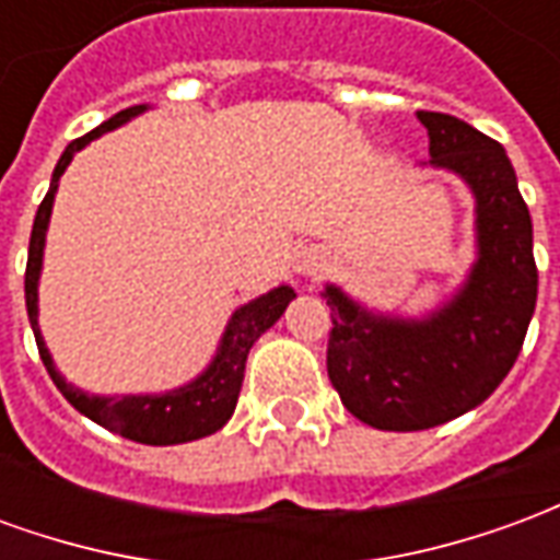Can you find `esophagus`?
<instances>
[{
	"mask_svg": "<svg viewBox=\"0 0 560 560\" xmlns=\"http://www.w3.org/2000/svg\"><path fill=\"white\" fill-rule=\"evenodd\" d=\"M329 255L320 248V245H303L296 255H293V272L303 276V279H312L317 272H324Z\"/></svg>",
	"mask_w": 560,
	"mask_h": 560,
	"instance_id": "34e87169",
	"label": "esophagus"
}]
</instances>
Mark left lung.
Here are the masks:
<instances>
[{
  "label": "left lung",
  "instance_id": "1",
  "mask_svg": "<svg viewBox=\"0 0 560 560\" xmlns=\"http://www.w3.org/2000/svg\"><path fill=\"white\" fill-rule=\"evenodd\" d=\"M429 167L456 173L474 195L477 260L425 317L372 312L327 284V372L341 405L372 429L420 432L492 396L516 363L537 305L534 231L501 143L456 116L417 110Z\"/></svg>",
  "mask_w": 560,
  "mask_h": 560
}]
</instances>
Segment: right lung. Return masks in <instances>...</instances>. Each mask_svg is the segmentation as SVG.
<instances>
[{
    "instance_id": "add662e5",
    "label": "right lung",
    "mask_w": 560,
    "mask_h": 560,
    "mask_svg": "<svg viewBox=\"0 0 560 560\" xmlns=\"http://www.w3.org/2000/svg\"><path fill=\"white\" fill-rule=\"evenodd\" d=\"M147 110V104L128 107L110 116L107 122L98 128H92L90 135H83L74 143H68L62 159L56 164L54 179H50V191L42 200V207L35 212V224H32L30 240V260H26V312H30L32 332L38 341V353H42L47 375L54 377V384L59 393L66 396L83 417H90L92 422H98L110 432L122 434L128 441L149 446H171L185 444V441H197L207 434L219 432L224 422L233 417L240 389H243L245 377V360L248 351L264 332H267L291 303L293 288L291 284H279L264 296H257L252 303L240 305L224 327V336L219 341V351L212 357V363L183 387L167 389V393H147V396H90L74 384H68L66 377L59 375V369L54 365V357L44 345L42 327H38V279H42L44 264V240H47V224H50V212H54V197L59 188V176L66 173L71 159L78 155L80 149L86 147L90 140L102 138L114 128L126 126L128 119H135Z\"/></svg>"
}]
</instances>
